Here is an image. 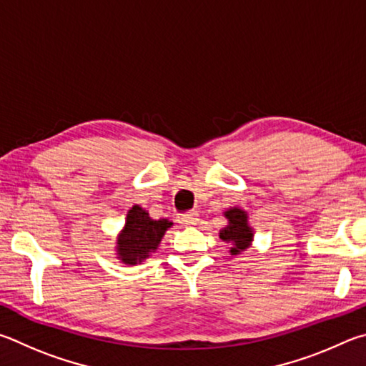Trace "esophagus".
<instances>
[{
  "instance_id": "34e87169",
  "label": "esophagus",
  "mask_w": 366,
  "mask_h": 366,
  "mask_svg": "<svg viewBox=\"0 0 366 366\" xmlns=\"http://www.w3.org/2000/svg\"><path fill=\"white\" fill-rule=\"evenodd\" d=\"M197 217H199V214L194 212V210H193V212H188V214H182V215H178V222L182 223V225H184V227L196 225Z\"/></svg>"
}]
</instances>
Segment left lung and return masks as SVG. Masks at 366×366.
Returning a JSON list of instances; mask_svg holds the SVG:
<instances>
[{"label": "left lung", "mask_w": 366, "mask_h": 366, "mask_svg": "<svg viewBox=\"0 0 366 366\" xmlns=\"http://www.w3.org/2000/svg\"><path fill=\"white\" fill-rule=\"evenodd\" d=\"M225 217L228 219V225L220 229V239L232 244L229 254L238 255L251 247L254 238L252 228L247 222V212L239 207H233L225 210Z\"/></svg>", "instance_id": "8db88e82"}]
</instances>
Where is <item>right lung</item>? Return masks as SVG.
Here are the masks:
<instances>
[{
  "instance_id": "1",
  "label": "right lung",
  "mask_w": 366,
  "mask_h": 366,
  "mask_svg": "<svg viewBox=\"0 0 366 366\" xmlns=\"http://www.w3.org/2000/svg\"><path fill=\"white\" fill-rule=\"evenodd\" d=\"M172 222L167 219L154 220L143 207L133 206L127 214L125 227L117 238L119 260L127 265L141 264L159 246L160 239Z\"/></svg>"
}]
</instances>
